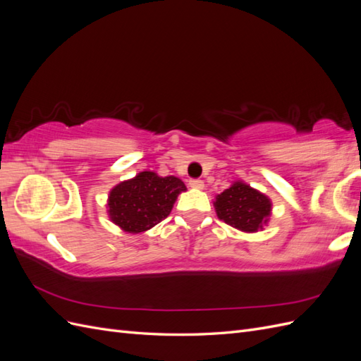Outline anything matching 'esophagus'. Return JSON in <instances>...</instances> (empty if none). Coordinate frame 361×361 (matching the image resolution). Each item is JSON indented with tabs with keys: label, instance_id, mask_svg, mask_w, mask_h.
Listing matches in <instances>:
<instances>
[{
	"label": "esophagus",
	"instance_id": "obj_1",
	"mask_svg": "<svg viewBox=\"0 0 361 361\" xmlns=\"http://www.w3.org/2000/svg\"><path fill=\"white\" fill-rule=\"evenodd\" d=\"M190 187L194 190H203L204 188V182L200 179H192L190 180Z\"/></svg>",
	"mask_w": 361,
	"mask_h": 361
}]
</instances>
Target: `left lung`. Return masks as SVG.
Returning <instances> with one entry per match:
<instances>
[{"label": "left lung", "instance_id": "8db88e82", "mask_svg": "<svg viewBox=\"0 0 361 361\" xmlns=\"http://www.w3.org/2000/svg\"><path fill=\"white\" fill-rule=\"evenodd\" d=\"M216 216L226 224L245 233L264 231L268 224L272 202L264 192L251 188L244 180H235L218 194L214 202Z\"/></svg>", "mask_w": 361, "mask_h": 361}]
</instances>
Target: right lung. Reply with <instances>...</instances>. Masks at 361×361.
I'll list each match as a JSON object with an SVG mask.
<instances>
[{
  "label": "right lung",
  "mask_w": 361,
  "mask_h": 361,
  "mask_svg": "<svg viewBox=\"0 0 361 361\" xmlns=\"http://www.w3.org/2000/svg\"><path fill=\"white\" fill-rule=\"evenodd\" d=\"M183 191L187 187L176 176L162 178L155 171H140L133 179L111 188L106 214L123 232H146L170 215L178 195Z\"/></svg>",
  "instance_id": "obj_1"
}]
</instances>
